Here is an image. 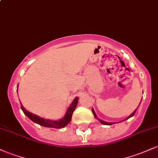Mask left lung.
I'll list each match as a JSON object with an SVG mask.
<instances>
[{
	"instance_id": "left-lung-1",
	"label": "left lung",
	"mask_w": 158,
	"mask_h": 158,
	"mask_svg": "<svg viewBox=\"0 0 158 158\" xmlns=\"http://www.w3.org/2000/svg\"><path fill=\"white\" fill-rule=\"evenodd\" d=\"M136 110L134 111V112H133L132 114H131V115L130 116H128V117L127 118L125 119V120H127V119H128L129 118H131V117H132V116H133L134 115V114L136 113ZM92 112H93V114H94V117L96 118H97V115H96V114H95V112H94V110L92 109ZM125 120H124V121H125ZM99 121H100V123H101V124H106V125H111V124H113V123H109V122H105V121H102V120H100V119H99Z\"/></svg>"
}]
</instances>
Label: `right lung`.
I'll use <instances>...</instances> for the list:
<instances>
[{"label": "right lung", "instance_id": "obj_1", "mask_svg": "<svg viewBox=\"0 0 158 158\" xmlns=\"http://www.w3.org/2000/svg\"><path fill=\"white\" fill-rule=\"evenodd\" d=\"M78 103V98H76L72 102L69 108L67 109V112H66L64 117L61 118L59 121H52V120H47V119H44L43 118L39 117V116L34 115V114L31 113L28 111H27L23 107V106L21 104V108H22V111L25 114L31 121L37 123V124H40V125L43 126V127H53V128H62L65 127L67 124H69L71 118H72V115L73 113L75 108Z\"/></svg>", "mask_w": 158, "mask_h": 158}]
</instances>
